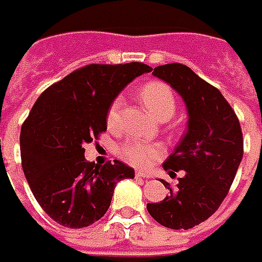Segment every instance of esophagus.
Instances as JSON below:
<instances>
[{"mask_svg":"<svg viewBox=\"0 0 262 262\" xmlns=\"http://www.w3.org/2000/svg\"><path fill=\"white\" fill-rule=\"evenodd\" d=\"M135 176H137V178H142V179H146V178H149V173H146V172H142V170H137Z\"/></svg>","mask_w":262,"mask_h":262,"instance_id":"obj_1","label":"esophagus"}]
</instances>
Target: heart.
I'll use <instances>...</instances> for the list:
<instances>
[{"label": "heart", "instance_id": "heart-1", "mask_svg": "<svg viewBox=\"0 0 262 262\" xmlns=\"http://www.w3.org/2000/svg\"><path fill=\"white\" fill-rule=\"evenodd\" d=\"M138 96L146 110L158 121H168L172 118L176 110V98L172 89L166 83L157 80L149 81L141 87ZM120 107L121 101L120 98H116L107 110L105 122L110 129H114L120 124ZM161 154L162 151L158 145L140 141H127L120 148V155L122 159H125L128 164L134 166H146L161 157Z\"/></svg>", "mask_w": 262, "mask_h": 262}]
</instances>
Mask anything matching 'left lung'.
<instances>
[{
  "instance_id": "left-lung-1",
  "label": "left lung",
  "mask_w": 262,
  "mask_h": 262,
  "mask_svg": "<svg viewBox=\"0 0 262 262\" xmlns=\"http://www.w3.org/2000/svg\"><path fill=\"white\" fill-rule=\"evenodd\" d=\"M154 76L179 93L187 108V131L164 162L170 178L181 172L176 187L162 181L170 194L146 209L158 223L187 230L207 220L220 207L243 159V133L234 110L216 87L190 68L169 63Z\"/></svg>"
}]
</instances>
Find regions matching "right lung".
Masks as SVG:
<instances>
[{"label": "right lung", "instance_id": "right-lung-1", "mask_svg": "<svg viewBox=\"0 0 262 262\" xmlns=\"http://www.w3.org/2000/svg\"><path fill=\"white\" fill-rule=\"evenodd\" d=\"M140 62L87 64L48 87L21 128L22 169L48 216L69 229L87 227L104 216L114 187L133 179L128 165L87 162L84 144L107 129V110L135 77L151 72Z\"/></svg>", "mask_w": 262, "mask_h": 262}]
</instances>
